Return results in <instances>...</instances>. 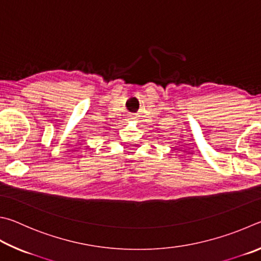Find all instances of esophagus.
I'll return each mask as SVG.
<instances>
[{
  "label": "esophagus",
  "instance_id": "esophagus-1",
  "mask_svg": "<svg viewBox=\"0 0 261 261\" xmlns=\"http://www.w3.org/2000/svg\"><path fill=\"white\" fill-rule=\"evenodd\" d=\"M127 119H128V120H136V114H134V113L128 114Z\"/></svg>",
  "mask_w": 261,
  "mask_h": 261
}]
</instances>
